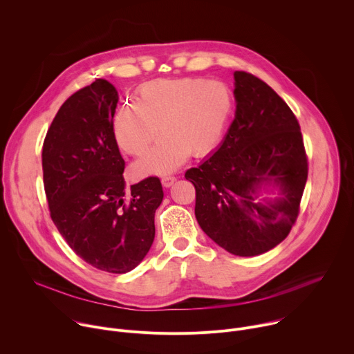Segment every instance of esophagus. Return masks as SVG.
<instances>
[{"label":"esophagus","mask_w":354,"mask_h":354,"mask_svg":"<svg viewBox=\"0 0 354 354\" xmlns=\"http://www.w3.org/2000/svg\"><path fill=\"white\" fill-rule=\"evenodd\" d=\"M176 179L174 178V176H165V178H162V180H161V183H162V186L164 187H171L172 185H174V182H175Z\"/></svg>","instance_id":"34e87169"}]
</instances>
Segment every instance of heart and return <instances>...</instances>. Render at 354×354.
I'll return each mask as SVG.
<instances>
[{"label":"heart","mask_w":354,"mask_h":354,"mask_svg":"<svg viewBox=\"0 0 354 354\" xmlns=\"http://www.w3.org/2000/svg\"><path fill=\"white\" fill-rule=\"evenodd\" d=\"M234 105L231 88L217 80L154 81L141 88L138 105H124L116 112L115 138L124 153L141 156L164 133L134 169L138 175L169 174L190 153L203 157L218 147Z\"/></svg>","instance_id":"heart-1"}]
</instances>
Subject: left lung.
Wrapping results in <instances>:
<instances>
[{
	"label": "left lung",
	"instance_id": "left-lung-1",
	"mask_svg": "<svg viewBox=\"0 0 354 354\" xmlns=\"http://www.w3.org/2000/svg\"><path fill=\"white\" fill-rule=\"evenodd\" d=\"M235 119L216 153L185 178L196 189L198 225L236 257H257L279 245L294 225L308 178L299 124L262 80L235 71ZM279 189L265 199L261 187Z\"/></svg>",
	"mask_w": 354,
	"mask_h": 354
}]
</instances>
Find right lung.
Segmentation results:
<instances>
[{"mask_svg": "<svg viewBox=\"0 0 354 354\" xmlns=\"http://www.w3.org/2000/svg\"><path fill=\"white\" fill-rule=\"evenodd\" d=\"M119 95L97 78L73 93L47 130L43 183L59 232L75 254L108 273H127L148 254L164 192L149 176L126 187L113 133Z\"/></svg>", "mask_w": 354, "mask_h": 354, "instance_id": "1", "label": "right lung"}]
</instances>
